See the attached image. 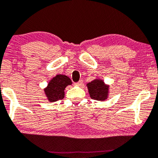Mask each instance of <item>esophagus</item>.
<instances>
[{
    "mask_svg": "<svg viewBox=\"0 0 158 158\" xmlns=\"http://www.w3.org/2000/svg\"><path fill=\"white\" fill-rule=\"evenodd\" d=\"M82 84H83V80H82V79L79 80V81L78 82H77V83H75V84H76V85H78V86L82 85Z\"/></svg>",
    "mask_w": 158,
    "mask_h": 158,
    "instance_id": "obj_1",
    "label": "esophagus"
}]
</instances>
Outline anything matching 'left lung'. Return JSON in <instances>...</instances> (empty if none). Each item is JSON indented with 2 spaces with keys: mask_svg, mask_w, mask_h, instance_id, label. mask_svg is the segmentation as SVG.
Segmentation results:
<instances>
[{
  "mask_svg": "<svg viewBox=\"0 0 158 158\" xmlns=\"http://www.w3.org/2000/svg\"><path fill=\"white\" fill-rule=\"evenodd\" d=\"M90 97L94 100L104 101L109 94V86L102 80L95 79L87 84Z\"/></svg>",
  "mask_w": 158,
  "mask_h": 158,
  "instance_id": "left-lung-1",
  "label": "left lung"
}]
</instances>
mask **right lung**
<instances>
[{"instance_id": "obj_1", "label": "right lung", "mask_w": 158, "mask_h": 158, "mask_svg": "<svg viewBox=\"0 0 158 158\" xmlns=\"http://www.w3.org/2000/svg\"><path fill=\"white\" fill-rule=\"evenodd\" d=\"M72 80L65 75L59 74L49 82L48 87L44 89V92L50 102H55L64 97L66 86L71 85Z\"/></svg>"}]
</instances>
